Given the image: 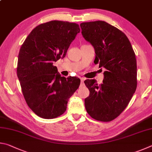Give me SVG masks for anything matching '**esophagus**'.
Segmentation results:
<instances>
[{
	"instance_id": "34e87169",
	"label": "esophagus",
	"mask_w": 152,
	"mask_h": 152,
	"mask_svg": "<svg viewBox=\"0 0 152 152\" xmlns=\"http://www.w3.org/2000/svg\"><path fill=\"white\" fill-rule=\"evenodd\" d=\"M80 79H81V83H83L84 81H85V79H84V78H83V77H81V78H80Z\"/></svg>"
}]
</instances>
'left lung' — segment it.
Wrapping results in <instances>:
<instances>
[{"label": "left lung", "instance_id": "8db88e82", "mask_svg": "<svg viewBox=\"0 0 152 152\" xmlns=\"http://www.w3.org/2000/svg\"><path fill=\"white\" fill-rule=\"evenodd\" d=\"M83 37L94 46V63L104 67L103 83L87 79L89 96L87 112L97 121L108 122L126 108L137 88V62L128 38L121 31L102 20L80 25Z\"/></svg>", "mask_w": 152, "mask_h": 152}]
</instances>
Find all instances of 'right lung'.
I'll return each mask as SVG.
<instances>
[{
	"mask_svg": "<svg viewBox=\"0 0 152 152\" xmlns=\"http://www.w3.org/2000/svg\"><path fill=\"white\" fill-rule=\"evenodd\" d=\"M79 32L78 24L51 20L36 26L20 47L17 76L26 103L40 118L62 115L68 99L79 88L80 79L61 77L53 64L65 57Z\"/></svg>",
	"mask_w": 152,
	"mask_h": 152,
	"instance_id": "add662e5",
	"label": "right lung"
}]
</instances>
